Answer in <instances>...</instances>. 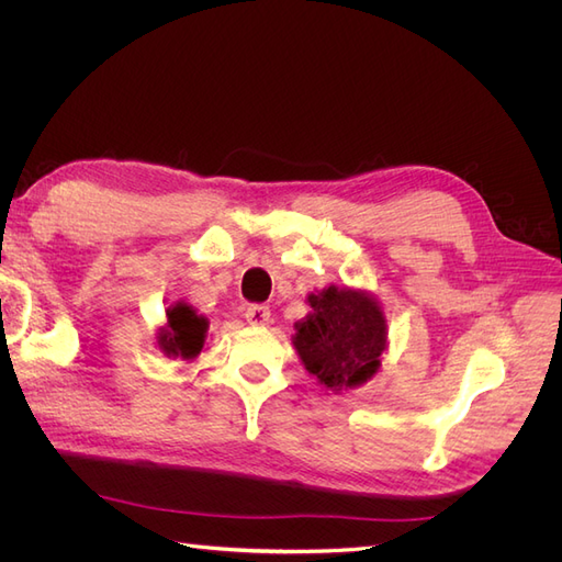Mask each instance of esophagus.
Listing matches in <instances>:
<instances>
[{
  "label": "esophagus",
  "mask_w": 562,
  "mask_h": 562,
  "mask_svg": "<svg viewBox=\"0 0 562 562\" xmlns=\"http://www.w3.org/2000/svg\"><path fill=\"white\" fill-rule=\"evenodd\" d=\"M246 321L250 323V326H267V323L271 321V312H269V307H265V304H248Z\"/></svg>",
  "instance_id": "34e87169"
}]
</instances>
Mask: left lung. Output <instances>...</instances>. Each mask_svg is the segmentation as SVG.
Segmentation results:
<instances>
[{"label": "left lung", "mask_w": 562, "mask_h": 562, "mask_svg": "<svg viewBox=\"0 0 562 562\" xmlns=\"http://www.w3.org/2000/svg\"><path fill=\"white\" fill-rule=\"evenodd\" d=\"M310 316L295 323L293 345L304 368L328 391L353 389L380 370L386 318L380 302L353 288H323L307 297Z\"/></svg>", "instance_id": "obj_1"}]
</instances>
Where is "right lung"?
I'll list each match as a JSON object with an SVG mask.
<instances>
[{"label": "right lung", "mask_w": 562, "mask_h": 562, "mask_svg": "<svg viewBox=\"0 0 562 562\" xmlns=\"http://www.w3.org/2000/svg\"><path fill=\"white\" fill-rule=\"evenodd\" d=\"M209 321L199 316L190 304L178 302L166 310V326L159 328L157 345L168 356V359L192 361L201 353L203 342H206Z\"/></svg>", "instance_id": "right-lung-1"}]
</instances>
